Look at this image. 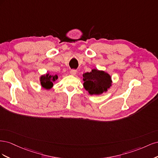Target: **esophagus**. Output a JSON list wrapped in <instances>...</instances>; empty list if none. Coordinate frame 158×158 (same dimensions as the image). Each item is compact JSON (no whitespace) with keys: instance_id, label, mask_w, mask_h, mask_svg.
I'll use <instances>...</instances> for the list:
<instances>
[{"instance_id":"obj_1","label":"esophagus","mask_w":158,"mask_h":158,"mask_svg":"<svg viewBox=\"0 0 158 158\" xmlns=\"http://www.w3.org/2000/svg\"><path fill=\"white\" fill-rule=\"evenodd\" d=\"M76 70H75V69H72V70H70V74H72V75H75L76 74Z\"/></svg>"}]
</instances>
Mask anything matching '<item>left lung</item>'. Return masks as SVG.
<instances>
[{
    "label": "left lung",
    "instance_id": "1",
    "mask_svg": "<svg viewBox=\"0 0 158 158\" xmlns=\"http://www.w3.org/2000/svg\"><path fill=\"white\" fill-rule=\"evenodd\" d=\"M84 87L90 95H98L106 92L111 84V76L103 71L93 69L83 74Z\"/></svg>",
    "mask_w": 158,
    "mask_h": 158
}]
</instances>
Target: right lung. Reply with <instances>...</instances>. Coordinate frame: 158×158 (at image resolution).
I'll use <instances>...</instances> for the list:
<instances>
[{"mask_svg": "<svg viewBox=\"0 0 158 158\" xmlns=\"http://www.w3.org/2000/svg\"><path fill=\"white\" fill-rule=\"evenodd\" d=\"M57 78H58L57 75L51 76L47 74L46 75L42 76L40 78L41 84L44 88L50 89L53 85L52 82H55V80H56Z\"/></svg>", "mask_w": 158, "mask_h": 158, "instance_id": "add662e5", "label": "right lung"}]
</instances>
